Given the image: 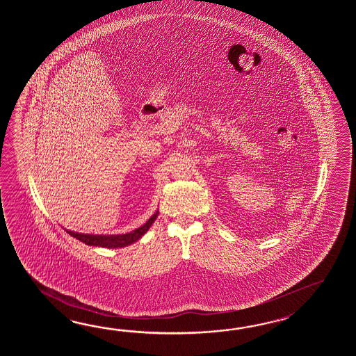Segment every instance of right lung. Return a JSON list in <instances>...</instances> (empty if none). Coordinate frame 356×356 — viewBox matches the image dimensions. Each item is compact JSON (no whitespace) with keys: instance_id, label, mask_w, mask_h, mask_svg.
Returning a JSON list of instances; mask_svg holds the SVG:
<instances>
[{"instance_id":"1","label":"right lung","mask_w":356,"mask_h":356,"mask_svg":"<svg viewBox=\"0 0 356 356\" xmlns=\"http://www.w3.org/2000/svg\"><path fill=\"white\" fill-rule=\"evenodd\" d=\"M145 233V227L135 230L134 233L129 234L120 235V236H108V238H100V236H89V235L72 234L75 235L77 239L81 242L86 243L89 245H100V247H106V248H117V247H124L129 245L131 243L137 241L141 235Z\"/></svg>"}]
</instances>
